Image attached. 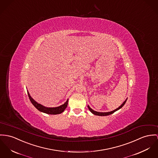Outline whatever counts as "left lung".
Masks as SVG:
<instances>
[{
	"label": "left lung",
	"mask_w": 158,
	"mask_h": 158,
	"mask_svg": "<svg viewBox=\"0 0 158 158\" xmlns=\"http://www.w3.org/2000/svg\"><path fill=\"white\" fill-rule=\"evenodd\" d=\"M127 100V98L125 100V101L122 103V105H120L118 108H117V109H115V110H112V111H110V112H100L95 111V110H94L93 109H91V108L89 107V105H88V108L89 110L91 111V113H93V114H94V115H98V116H106V115H110V114H113L114 112H115V111H117V110H118L121 109L122 107L124 105V104L126 103V102Z\"/></svg>",
	"instance_id": "8db88e82"
}]
</instances>
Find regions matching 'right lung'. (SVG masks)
Wrapping results in <instances>:
<instances>
[{
    "instance_id": "add662e5",
    "label": "right lung",
    "mask_w": 158,
    "mask_h": 158,
    "mask_svg": "<svg viewBox=\"0 0 158 158\" xmlns=\"http://www.w3.org/2000/svg\"><path fill=\"white\" fill-rule=\"evenodd\" d=\"M27 91V94L29 98L30 99V101L31 102V103H32V105L36 108V109L38 110H40V112L48 114H53V115H56V114H60L62 113V112L64 111V110L67 108V105H68V101L69 99L67 100V101L61 106H58V107H55V108H48V107H46L38 103H37L35 100H34L32 97L30 96V94L29 93L28 91Z\"/></svg>"
}]
</instances>
